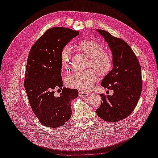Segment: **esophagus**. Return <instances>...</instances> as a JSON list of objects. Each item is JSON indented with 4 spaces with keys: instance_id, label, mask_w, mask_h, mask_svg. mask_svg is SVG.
Returning <instances> with one entry per match:
<instances>
[{
    "instance_id": "esophagus-1",
    "label": "esophagus",
    "mask_w": 158,
    "mask_h": 158,
    "mask_svg": "<svg viewBox=\"0 0 158 158\" xmlns=\"http://www.w3.org/2000/svg\"><path fill=\"white\" fill-rule=\"evenodd\" d=\"M89 94L88 92H79V96L81 98H86L87 96H88Z\"/></svg>"
}]
</instances>
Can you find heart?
Returning a JSON list of instances; mask_svg holds the SVG:
<instances>
[{"label": "heart", "mask_w": 158, "mask_h": 158, "mask_svg": "<svg viewBox=\"0 0 158 158\" xmlns=\"http://www.w3.org/2000/svg\"><path fill=\"white\" fill-rule=\"evenodd\" d=\"M76 49L89 57L86 68L83 71L76 72L66 80V84L72 88L86 91L91 88L98 79V73L101 76L108 74L113 69V59L111 53L104 51L103 46L96 41L85 39L75 45ZM72 51L69 47H65L60 53V64L66 71L71 70ZM94 68L96 70L93 69Z\"/></svg>", "instance_id": "b5f03b06"}]
</instances>
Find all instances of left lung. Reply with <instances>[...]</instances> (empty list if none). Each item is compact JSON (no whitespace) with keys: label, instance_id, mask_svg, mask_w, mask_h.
<instances>
[{"label":"left lung","instance_id":"1","mask_svg":"<svg viewBox=\"0 0 158 158\" xmlns=\"http://www.w3.org/2000/svg\"><path fill=\"white\" fill-rule=\"evenodd\" d=\"M96 30L108 43L113 59V69L101 85L114 91L112 95L100 94L102 102L96 113L104 121L117 122L130 115L139 100L142 89L140 64L125 41L107 31Z\"/></svg>","mask_w":158,"mask_h":158}]
</instances>
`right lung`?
Returning <instances> with one entry per match:
<instances>
[{
	"label": "right lung",
	"mask_w": 158,
	"mask_h": 158,
	"mask_svg": "<svg viewBox=\"0 0 158 158\" xmlns=\"http://www.w3.org/2000/svg\"><path fill=\"white\" fill-rule=\"evenodd\" d=\"M79 31L63 27L47 30L33 45L27 57L26 92L33 112L43 125L56 128L64 125L72 114L71 102L78 96L76 89L63 88L60 53ZM60 88L59 97L55 89Z\"/></svg>",
	"instance_id": "1"
}]
</instances>
